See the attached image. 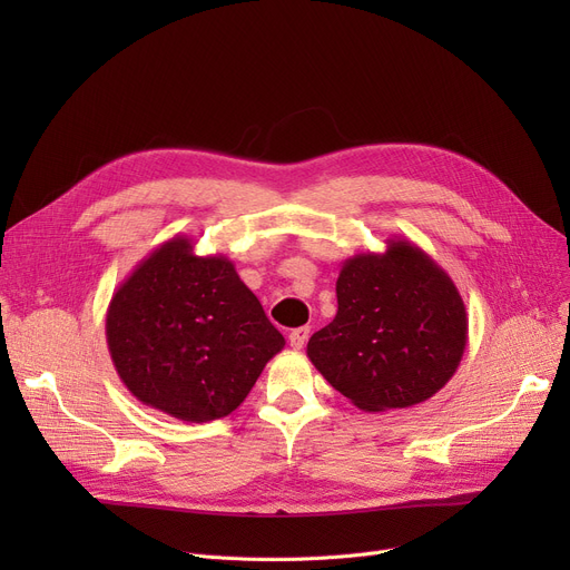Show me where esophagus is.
Wrapping results in <instances>:
<instances>
[{"mask_svg":"<svg viewBox=\"0 0 570 570\" xmlns=\"http://www.w3.org/2000/svg\"><path fill=\"white\" fill-rule=\"evenodd\" d=\"M307 340H309V327L307 325L295 327V331H291V335H288V344L295 351H301L307 344Z\"/></svg>","mask_w":570,"mask_h":570,"instance_id":"esophagus-1","label":"esophagus"}]
</instances>
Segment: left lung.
Returning <instances> with one entry per match:
<instances>
[{"label":"left lung","instance_id":"8db88e82","mask_svg":"<svg viewBox=\"0 0 570 570\" xmlns=\"http://www.w3.org/2000/svg\"><path fill=\"white\" fill-rule=\"evenodd\" d=\"M355 254L337 277V316L307 344V357L357 409H409L453 379L469 318L445 269L404 237Z\"/></svg>","mask_w":570,"mask_h":570}]
</instances>
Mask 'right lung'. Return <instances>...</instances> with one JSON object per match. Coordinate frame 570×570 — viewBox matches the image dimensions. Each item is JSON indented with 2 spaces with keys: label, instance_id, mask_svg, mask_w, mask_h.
<instances>
[{
  "label": "right lung",
  "instance_id": "right-lung-1",
  "mask_svg": "<svg viewBox=\"0 0 570 570\" xmlns=\"http://www.w3.org/2000/svg\"><path fill=\"white\" fill-rule=\"evenodd\" d=\"M112 365L145 406L207 423L245 402L284 337L226 256L175 235L117 286L106 314Z\"/></svg>",
  "mask_w": 570,
  "mask_h": 570
}]
</instances>
